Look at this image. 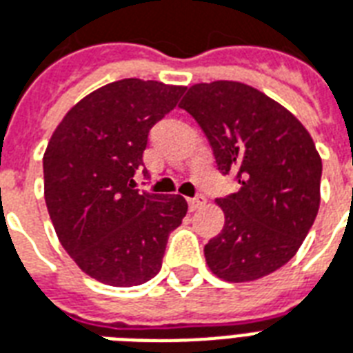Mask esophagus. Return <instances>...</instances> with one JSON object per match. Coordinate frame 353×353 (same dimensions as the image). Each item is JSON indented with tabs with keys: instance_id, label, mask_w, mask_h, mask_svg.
<instances>
[{
	"instance_id": "34e87169",
	"label": "esophagus",
	"mask_w": 353,
	"mask_h": 353,
	"mask_svg": "<svg viewBox=\"0 0 353 353\" xmlns=\"http://www.w3.org/2000/svg\"><path fill=\"white\" fill-rule=\"evenodd\" d=\"M187 202H189V210L194 211V210H198V208H200V205H202L203 202H205V198H203L202 194H196V196L189 198Z\"/></svg>"
}]
</instances>
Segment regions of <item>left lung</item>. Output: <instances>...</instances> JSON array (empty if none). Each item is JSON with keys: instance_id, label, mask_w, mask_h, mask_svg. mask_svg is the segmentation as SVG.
<instances>
[{"instance_id": "1", "label": "left lung", "mask_w": 353, "mask_h": 353, "mask_svg": "<svg viewBox=\"0 0 353 353\" xmlns=\"http://www.w3.org/2000/svg\"><path fill=\"white\" fill-rule=\"evenodd\" d=\"M200 125L216 168L239 190L216 198L223 232L203 254L230 283L256 281L292 260L320 208L322 159L296 117L239 82L196 83L179 104Z\"/></svg>"}]
</instances>
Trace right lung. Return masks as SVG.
<instances>
[{"label": "right lung", "instance_id": "1", "mask_svg": "<svg viewBox=\"0 0 353 353\" xmlns=\"http://www.w3.org/2000/svg\"><path fill=\"white\" fill-rule=\"evenodd\" d=\"M187 88L153 80L112 82L72 106L43 159L44 200L59 241L78 268L112 286L148 283L181 224L179 194L137 189L153 125Z\"/></svg>", "mask_w": 353, "mask_h": 353}]
</instances>
